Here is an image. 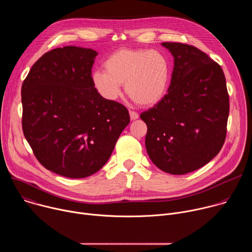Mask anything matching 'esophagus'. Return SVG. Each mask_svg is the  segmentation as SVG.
<instances>
[{
	"label": "esophagus",
	"instance_id": "esophagus-1",
	"mask_svg": "<svg viewBox=\"0 0 252 252\" xmlns=\"http://www.w3.org/2000/svg\"><path fill=\"white\" fill-rule=\"evenodd\" d=\"M129 117H130V120L131 121H135L138 119V114L135 113V112H132V111H129Z\"/></svg>",
	"mask_w": 252,
	"mask_h": 252
}]
</instances>
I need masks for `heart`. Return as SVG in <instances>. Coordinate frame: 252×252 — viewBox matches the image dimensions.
I'll return each instance as SVG.
<instances>
[{
	"instance_id": "heart-1",
	"label": "heart",
	"mask_w": 252,
	"mask_h": 252,
	"mask_svg": "<svg viewBox=\"0 0 252 252\" xmlns=\"http://www.w3.org/2000/svg\"><path fill=\"white\" fill-rule=\"evenodd\" d=\"M104 70L93 73V85L107 100H116L125 85L126 93L138 104L152 106L166 94L170 66L167 58L146 49H121L103 63Z\"/></svg>"
}]
</instances>
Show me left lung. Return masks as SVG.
Wrapping results in <instances>:
<instances>
[{"instance_id":"obj_1","label":"left lung","mask_w":252,"mask_h":252,"mask_svg":"<svg viewBox=\"0 0 252 252\" xmlns=\"http://www.w3.org/2000/svg\"><path fill=\"white\" fill-rule=\"evenodd\" d=\"M174 65L167 94L140 114L146 148L162 171L186 174L217 156L225 140L229 96L221 66L197 48L162 43Z\"/></svg>"}]
</instances>
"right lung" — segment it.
<instances>
[{"label":"right lung","mask_w":252,"mask_h":252,"mask_svg":"<svg viewBox=\"0 0 252 252\" xmlns=\"http://www.w3.org/2000/svg\"><path fill=\"white\" fill-rule=\"evenodd\" d=\"M97 53L67 46L33 63L22 86V126L40 163L69 178H84L109 160L129 124L126 107L102 97L93 85Z\"/></svg>","instance_id":"1"}]
</instances>
